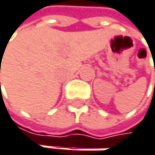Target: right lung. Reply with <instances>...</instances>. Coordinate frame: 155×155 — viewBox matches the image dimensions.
<instances>
[{"instance_id": "1", "label": "right lung", "mask_w": 155, "mask_h": 155, "mask_svg": "<svg viewBox=\"0 0 155 155\" xmlns=\"http://www.w3.org/2000/svg\"><path fill=\"white\" fill-rule=\"evenodd\" d=\"M0 72H1V71H0Z\"/></svg>"}]
</instances>
